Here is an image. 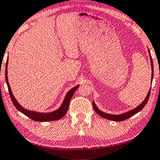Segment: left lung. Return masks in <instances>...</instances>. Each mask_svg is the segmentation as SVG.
I'll return each instance as SVG.
<instances>
[{
    "label": "left lung",
    "instance_id": "1",
    "mask_svg": "<svg viewBox=\"0 0 160 160\" xmlns=\"http://www.w3.org/2000/svg\"><path fill=\"white\" fill-rule=\"evenodd\" d=\"M149 57H150V60H151V67H152V81L153 79V75H154V68H153V62H152V56L150 55V52H149ZM150 90L151 89L149 90V91L148 92V95H147L146 98L144 99V100L143 101L142 104H140L139 106H138L136 108L134 109V110H132L130 111H129V112H126L125 114H122V115H110V114H108V113H105L102 112V111H100L99 109L96 107L95 102H92V105H93V108L94 110L96 112H97L99 115H100L101 117H102L104 118H106L108 119V120H112V121H115V122H120V121H123V120H125L127 119L131 118L132 116H133L134 115H135L138 112H139V111H141L142 110L144 106L146 105L147 102H148V100L149 98V95H150Z\"/></svg>",
    "mask_w": 160,
    "mask_h": 160
}]
</instances>
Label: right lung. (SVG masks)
<instances>
[{"label": "right lung", "mask_w": 160, "mask_h": 160, "mask_svg": "<svg viewBox=\"0 0 160 160\" xmlns=\"http://www.w3.org/2000/svg\"><path fill=\"white\" fill-rule=\"evenodd\" d=\"M8 62V60H7L6 65V83L8 85V88L10 97H11L12 103H13L15 107L18 109V110H19L20 112L23 113L24 115L28 117V118L31 119V120H34V121H37V122H46V121L58 120H60V119H61L62 118H63V117L65 116V115L66 114L67 111L68 110V108H69L70 99L72 98L73 94H74V92H75V90L78 89V86L79 85L75 86V88H72V89H71L69 92L67 93V95H66V96H65L64 100H63L62 105L60 106V108L57 110L53 111V112H50V113H39V112H32V111L27 110H25V108H22V106L17 102L16 98H14L13 95L12 94L11 88H10V85L8 83V71H7Z\"/></svg>", "instance_id": "1"}]
</instances>
